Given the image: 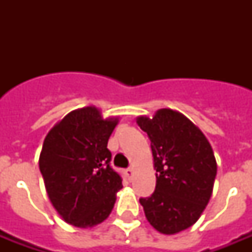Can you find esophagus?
Here are the masks:
<instances>
[{
    "mask_svg": "<svg viewBox=\"0 0 252 252\" xmlns=\"http://www.w3.org/2000/svg\"><path fill=\"white\" fill-rule=\"evenodd\" d=\"M126 175L128 176V178H129V179H130V178H132V175H133V168H132V167L126 168Z\"/></svg>",
    "mask_w": 252,
    "mask_h": 252,
    "instance_id": "1",
    "label": "esophagus"
}]
</instances>
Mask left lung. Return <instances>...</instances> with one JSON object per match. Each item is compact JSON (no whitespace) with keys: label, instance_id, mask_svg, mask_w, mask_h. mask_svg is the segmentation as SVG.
Returning a JSON list of instances; mask_svg holds the SVG:
<instances>
[{"label":"left lung","instance_id":"left-lung-1","mask_svg":"<svg viewBox=\"0 0 252 252\" xmlns=\"http://www.w3.org/2000/svg\"><path fill=\"white\" fill-rule=\"evenodd\" d=\"M136 122L152 141L157 171L156 191L140 203L156 230L176 234L192 226L209 203L217 174L213 149L179 111L161 108L152 119L138 116Z\"/></svg>","mask_w":252,"mask_h":252}]
</instances>
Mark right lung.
Returning <instances> with one entry per match:
<instances>
[{
    "label": "right lung",
    "instance_id": "add662e5",
    "mask_svg": "<svg viewBox=\"0 0 252 252\" xmlns=\"http://www.w3.org/2000/svg\"><path fill=\"white\" fill-rule=\"evenodd\" d=\"M119 118L94 106L69 112L45 136L39 168L53 208L65 222L86 229L110 216L122 178L110 166L108 138Z\"/></svg>",
    "mask_w": 252,
    "mask_h": 252
}]
</instances>
